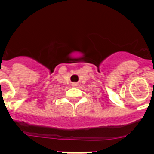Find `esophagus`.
Returning a JSON list of instances; mask_svg holds the SVG:
<instances>
[{"mask_svg":"<svg viewBox=\"0 0 154 154\" xmlns=\"http://www.w3.org/2000/svg\"><path fill=\"white\" fill-rule=\"evenodd\" d=\"M78 85V84L77 83H75V82H73L72 84V86H76V85Z\"/></svg>","mask_w":154,"mask_h":154,"instance_id":"1","label":"esophagus"}]
</instances>
